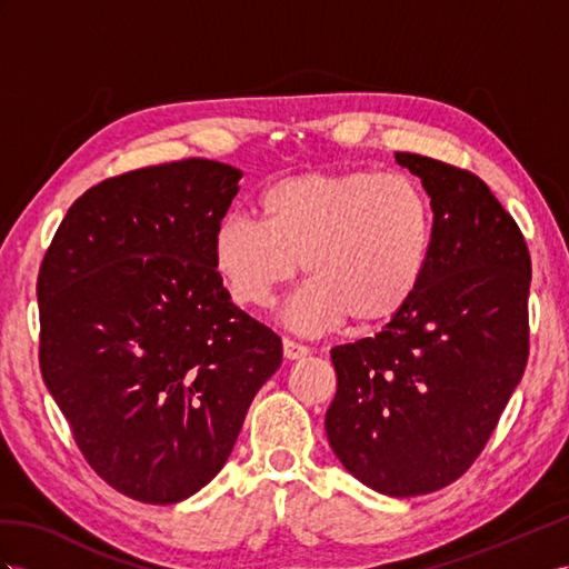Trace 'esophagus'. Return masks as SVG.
<instances>
[{
	"label": "esophagus",
	"mask_w": 569,
	"mask_h": 569,
	"mask_svg": "<svg viewBox=\"0 0 569 569\" xmlns=\"http://www.w3.org/2000/svg\"><path fill=\"white\" fill-rule=\"evenodd\" d=\"M283 356H286L288 360H300V358H305V356H310V348L298 343V341H293V339H283Z\"/></svg>",
	"instance_id": "1"
}]
</instances>
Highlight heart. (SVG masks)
Segmentation results:
<instances>
[{
	"label": "heart",
	"mask_w": 569,
	"mask_h": 569,
	"mask_svg": "<svg viewBox=\"0 0 569 569\" xmlns=\"http://www.w3.org/2000/svg\"><path fill=\"white\" fill-rule=\"evenodd\" d=\"M261 221L228 213L211 238V264L242 308H269L302 269L310 283L288 319L327 331L351 319L380 329L416 300L432 259L430 197L406 172H302L259 194Z\"/></svg>",
	"instance_id": "heart-1"
}]
</instances>
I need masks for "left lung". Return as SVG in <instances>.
Returning a JSON list of instances; mask_svg holds the SVG:
<instances>
[{
	"instance_id": "left-lung-1",
	"label": "left lung",
	"mask_w": 569,
	"mask_h": 569,
	"mask_svg": "<svg viewBox=\"0 0 569 569\" xmlns=\"http://www.w3.org/2000/svg\"><path fill=\"white\" fill-rule=\"evenodd\" d=\"M397 163L435 211L432 259L416 300L380 333L331 348L325 428L362 486L413 498L457 480L486 447L529 358L527 242L488 184L418 153Z\"/></svg>"
}]
</instances>
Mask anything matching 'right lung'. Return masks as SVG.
Masks as SVG:
<instances>
[{"label": "right lung", "instance_id": "add662e5", "mask_svg": "<svg viewBox=\"0 0 569 569\" xmlns=\"http://www.w3.org/2000/svg\"><path fill=\"white\" fill-rule=\"evenodd\" d=\"M240 178L207 158L110 178L71 203L42 259V380L93 471L141 502L207 486L281 366V339L211 264Z\"/></svg>", "mask_w": 569, "mask_h": 569}]
</instances>
